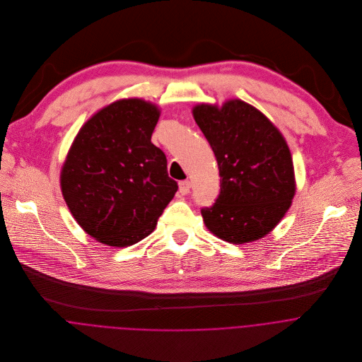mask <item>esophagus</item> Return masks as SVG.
<instances>
[{
  "label": "esophagus",
  "instance_id": "34e87169",
  "mask_svg": "<svg viewBox=\"0 0 362 362\" xmlns=\"http://www.w3.org/2000/svg\"><path fill=\"white\" fill-rule=\"evenodd\" d=\"M178 189H180V194L181 195H188L189 194V189H191V182L188 181V180H185V181H181L180 184H178Z\"/></svg>",
  "mask_w": 362,
  "mask_h": 362
}]
</instances>
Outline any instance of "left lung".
I'll return each instance as SVG.
<instances>
[{"mask_svg":"<svg viewBox=\"0 0 362 362\" xmlns=\"http://www.w3.org/2000/svg\"><path fill=\"white\" fill-rule=\"evenodd\" d=\"M194 118L216 156L220 194L201 213L218 238L245 244L269 234L296 194L290 149L279 129L251 104H198Z\"/></svg>","mask_w":362,"mask_h":362,"instance_id":"8db88e82","label":"left lung"}]
</instances>
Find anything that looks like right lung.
<instances>
[{
	"label": "right lung",
	"instance_id": "right-lung-1",
	"mask_svg": "<svg viewBox=\"0 0 362 362\" xmlns=\"http://www.w3.org/2000/svg\"><path fill=\"white\" fill-rule=\"evenodd\" d=\"M155 104L124 99L98 111L78 132L61 170L64 199L78 224L110 247L148 237L178 185L152 144Z\"/></svg>",
	"mask_w": 362,
	"mask_h": 362
}]
</instances>
